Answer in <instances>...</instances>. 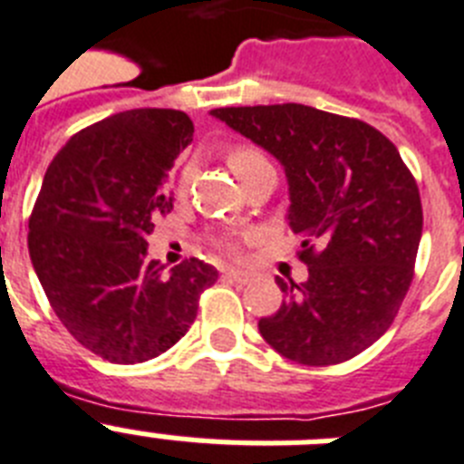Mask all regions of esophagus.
<instances>
[{
	"mask_svg": "<svg viewBox=\"0 0 464 464\" xmlns=\"http://www.w3.org/2000/svg\"><path fill=\"white\" fill-rule=\"evenodd\" d=\"M224 274L228 276L231 280H236V283H243V285H247V283H252V274H247V271H240V268H224Z\"/></svg>",
	"mask_w": 464,
	"mask_h": 464,
	"instance_id": "1",
	"label": "esophagus"
}]
</instances>
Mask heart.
I'll return each instance as SVG.
<instances>
[{
    "mask_svg": "<svg viewBox=\"0 0 464 464\" xmlns=\"http://www.w3.org/2000/svg\"><path fill=\"white\" fill-rule=\"evenodd\" d=\"M264 162H268L266 158H264L256 148H250V146H238V148H233L231 153H228V165H231L233 174L236 177H243L245 172H250L252 167L256 165H264ZM184 184H186V179H184ZM231 247V245H228Z\"/></svg>",
    "mask_w": 464,
    "mask_h": 464,
    "instance_id": "heart-1",
    "label": "heart"
}]
</instances>
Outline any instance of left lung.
Listing matches in <instances>:
<instances>
[{
	"label": "left lung",
	"mask_w": 464,
	"mask_h": 464,
	"mask_svg": "<svg viewBox=\"0 0 464 464\" xmlns=\"http://www.w3.org/2000/svg\"><path fill=\"white\" fill-rule=\"evenodd\" d=\"M209 115L278 160L290 193L285 219L302 236L309 278H276L285 299L259 321L262 337L304 365L365 352L399 314L422 238L418 184L396 146L361 120L302 103Z\"/></svg>",
	"instance_id": "left-lung-1"
}]
</instances>
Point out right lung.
<instances>
[{"mask_svg": "<svg viewBox=\"0 0 464 464\" xmlns=\"http://www.w3.org/2000/svg\"><path fill=\"white\" fill-rule=\"evenodd\" d=\"M193 141L186 112L136 108L65 143L34 202L27 250L68 333L111 363H143L177 344L196 321L217 268L148 259V236L172 209L167 177Z\"/></svg>", "mask_w": 464, "mask_h": 464, "instance_id": "add662e5", "label": "right lung"}]
</instances>
